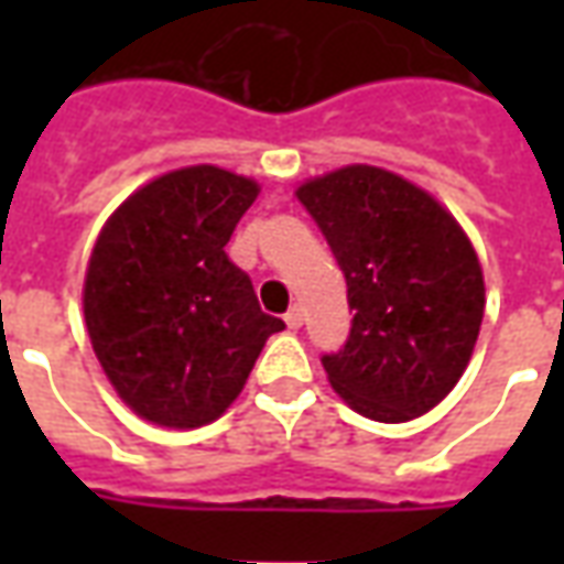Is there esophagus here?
<instances>
[{
    "instance_id": "esophagus-1",
    "label": "esophagus",
    "mask_w": 564,
    "mask_h": 564,
    "mask_svg": "<svg viewBox=\"0 0 564 564\" xmlns=\"http://www.w3.org/2000/svg\"><path fill=\"white\" fill-rule=\"evenodd\" d=\"M286 326H290V329H302V323H305V314H302V307L295 305V307H290V311H286Z\"/></svg>"
}]
</instances>
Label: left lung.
I'll return each mask as SVG.
<instances>
[{
  "label": "left lung",
  "instance_id": "left-lung-1",
  "mask_svg": "<svg viewBox=\"0 0 564 564\" xmlns=\"http://www.w3.org/2000/svg\"><path fill=\"white\" fill-rule=\"evenodd\" d=\"M347 281L354 326L323 356L356 414L408 423L468 368L484 323V271L441 202L378 165H344L295 189Z\"/></svg>",
  "mask_w": 564,
  "mask_h": 564
}]
</instances>
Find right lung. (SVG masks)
<instances>
[{
  "mask_svg": "<svg viewBox=\"0 0 564 564\" xmlns=\"http://www.w3.org/2000/svg\"><path fill=\"white\" fill-rule=\"evenodd\" d=\"M257 196L250 177L189 165L135 189L96 238L87 332L117 395L148 423H214L283 329L223 250Z\"/></svg>",
  "mask_w": 564,
  "mask_h": 564,
  "instance_id": "1",
  "label": "right lung"
}]
</instances>
